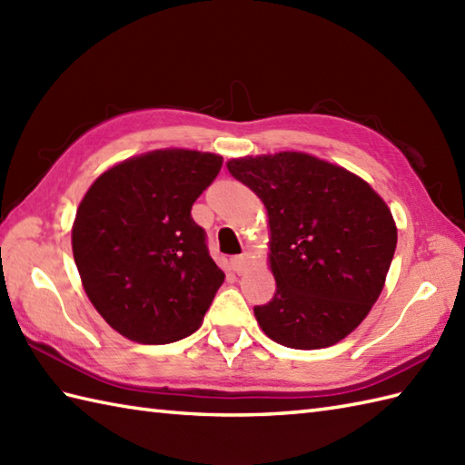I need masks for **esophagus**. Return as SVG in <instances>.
Wrapping results in <instances>:
<instances>
[{
    "instance_id": "esophagus-1",
    "label": "esophagus",
    "mask_w": 465,
    "mask_h": 465,
    "mask_svg": "<svg viewBox=\"0 0 465 465\" xmlns=\"http://www.w3.org/2000/svg\"><path fill=\"white\" fill-rule=\"evenodd\" d=\"M248 253H240V255H233L232 258V270L235 273H243L245 270H248Z\"/></svg>"
}]
</instances>
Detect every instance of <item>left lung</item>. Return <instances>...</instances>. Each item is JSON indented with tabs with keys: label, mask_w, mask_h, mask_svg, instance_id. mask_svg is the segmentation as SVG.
<instances>
[{
	"label": "left lung",
	"mask_w": 465,
	"mask_h": 465,
	"mask_svg": "<svg viewBox=\"0 0 465 465\" xmlns=\"http://www.w3.org/2000/svg\"><path fill=\"white\" fill-rule=\"evenodd\" d=\"M270 217L272 302L253 313L285 348L320 350L351 333L380 298L398 230L361 177L298 152L227 162Z\"/></svg>",
	"instance_id": "obj_1"
}]
</instances>
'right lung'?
Returning <instances> with one entry per match:
<instances>
[{"mask_svg":"<svg viewBox=\"0 0 465 465\" xmlns=\"http://www.w3.org/2000/svg\"><path fill=\"white\" fill-rule=\"evenodd\" d=\"M222 157L160 150L107 170L77 207L72 248L84 290L127 340L172 343L193 333L223 283L192 205Z\"/></svg>","mask_w":465,"mask_h":465,"instance_id":"right-lung-1","label":"right lung"}]
</instances>
